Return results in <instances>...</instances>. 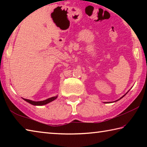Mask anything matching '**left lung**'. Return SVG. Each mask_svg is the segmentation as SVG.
<instances>
[{"label": "left lung", "mask_w": 147, "mask_h": 147, "mask_svg": "<svg viewBox=\"0 0 147 147\" xmlns=\"http://www.w3.org/2000/svg\"><path fill=\"white\" fill-rule=\"evenodd\" d=\"M128 92H127V93H128ZM126 93L125 94H126ZM125 94H124V95H123V96H122V97H121V98H119V99H118V100H117L116 101H118L119 100H120V99H121L122 98H123V97H124V96H125ZM116 101H115V102H116ZM105 103H109V102H105Z\"/></svg>", "instance_id": "8db88e82"}]
</instances>
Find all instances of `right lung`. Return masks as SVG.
Instances as JSON below:
<instances>
[{"instance_id": "1", "label": "right lung", "mask_w": 147, "mask_h": 147, "mask_svg": "<svg viewBox=\"0 0 147 147\" xmlns=\"http://www.w3.org/2000/svg\"><path fill=\"white\" fill-rule=\"evenodd\" d=\"M58 97V96H53V97H51L49 98H47L46 100H42V101H33V100H29V99H26V98H23L24 100L26 101L27 102H28L30 104H32V105H34V106H43V105H45V104H48L49 102H51L55 100V99L57 98Z\"/></svg>"}]
</instances>
